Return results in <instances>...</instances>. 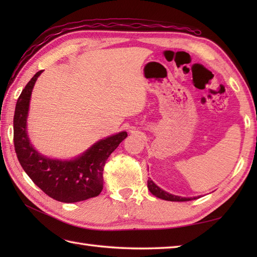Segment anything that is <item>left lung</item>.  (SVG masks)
Instances as JSON below:
<instances>
[{
    "label": "left lung",
    "instance_id": "left-lung-1",
    "mask_svg": "<svg viewBox=\"0 0 257 257\" xmlns=\"http://www.w3.org/2000/svg\"><path fill=\"white\" fill-rule=\"evenodd\" d=\"M148 189L150 192L156 195L157 198L162 199V200H166V201H173V202H183V201H191L192 199H196V198H181V196H178V195H173L166 192V191H163L162 189H160L159 187L156 183L152 182V180L149 179L148 180Z\"/></svg>",
    "mask_w": 257,
    "mask_h": 257
}]
</instances>
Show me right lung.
<instances>
[{"mask_svg":"<svg viewBox=\"0 0 257 257\" xmlns=\"http://www.w3.org/2000/svg\"><path fill=\"white\" fill-rule=\"evenodd\" d=\"M43 70L37 72L22 90L14 112V148L22 168L43 192L65 203L85 201L99 195L103 187V167L108 157L127 137L119 133L98 141L83 156L72 161L54 160L41 156L26 135V118L32 89Z\"/></svg>","mask_w":257,"mask_h":257,"instance_id":"1","label":"right lung"}]
</instances>
